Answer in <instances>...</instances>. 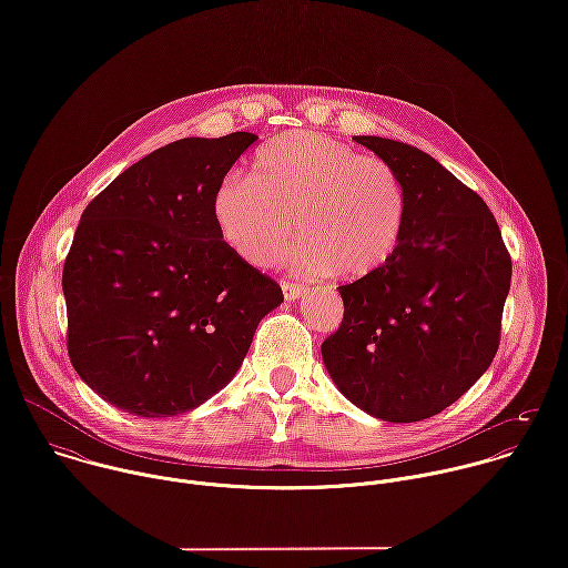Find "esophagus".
I'll return each instance as SVG.
<instances>
[{
    "label": "esophagus",
    "instance_id": "34e87169",
    "mask_svg": "<svg viewBox=\"0 0 568 568\" xmlns=\"http://www.w3.org/2000/svg\"><path fill=\"white\" fill-rule=\"evenodd\" d=\"M281 290H283V296L287 301H296L305 294V285H298V283H290V281H283L281 283Z\"/></svg>",
    "mask_w": 568,
    "mask_h": 568
}]
</instances>
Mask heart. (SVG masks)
Returning <instances> with one entry per match:
<instances>
[{"label":"heart","instance_id":"b5f03b06","mask_svg":"<svg viewBox=\"0 0 568 568\" xmlns=\"http://www.w3.org/2000/svg\"><path fill=\"white\" fill-rule=\"evenodd\" d=\"M407 189L386 159L310 130L261 145L252 180L222 178L211 215L224 245L252 267L276 265L294 237L303 270L362 278L395 254L407 224Z\"/></svg>","mask_w":568,"mask_h":568}]
</instances>
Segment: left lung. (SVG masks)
<instances>
[{
  "label": "left lung",
  "mask_w": 568,
  "mask_h": 568,
  "mask_svg": "<svg viewBox=\"0 0 568 568\" xmlns=\"http://www.w3.org/2000/svg\"><path fill=\"white\" fill-rule=\"evenodd\" d=\"M355 141L399 173L409 211L393 258L339 287L344 318L321 355L355 407L418 423L493 364L513 261L488 204L434 156L382 136Z\"/></svg>",
  "instance_id": "obj_1"
}]
</instances>
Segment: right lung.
<instances>
[{
  "mask_svg": "<svg viewBox=\"0 0 568 568\" xmlns=\"http://www.w3.org/2000/svg\"><path fill=\"white\" fill-rule=\"evenodd\" d=\"M258 136H189L143 156L80 215L62 267L69 359L94 393L141 418L191 412L231 382L274 278L217 233L211 193Z\"/></svg>",
  "mask_w": 568,
  "mask_h": 568,
  "instance_id": "obj_1",
  "label": "right lung"
}]
</instances>
